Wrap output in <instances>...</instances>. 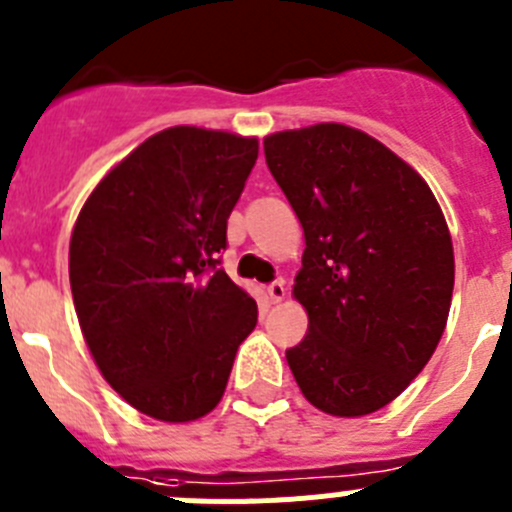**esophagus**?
<instances>
[{"label":"esophagus","mask_w":512,"mask_h":512,"mask_svg":"<svg viewBox=\"0 0 512 512\" xmlns=\"http://www.w3.org/2000/svg\"><path fill=\"white\" fill-rule=\"evenodd\" d=\"M267 295H270L272 303H283L285 295H288V288H285V280H275V283L267 285Z\"/></svg>","instance_id":"1"}]
</instances>
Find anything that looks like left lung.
<instances>
[{
  "label": "left lung",
  "mask_w": 512,
  "mask_h": 512,
  "mask_svg": "<svg viewBox=\"0 0 512 512\" xmlns=\"http://www.w3.org/2000/svg\"><path fill=\"white\" fill-rule=\"evenodd\" d=\"M265 159L303 227L293 298L308 333L285 353L331 417L379 412L427 366L455 288V252L427 181L343 123L265 136Z\"/></svg>",
  "instance_id": "1"
}]
</instances>
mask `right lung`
I'll return each instance as SVG.
<instances>
[{"instance_id":"add662e5","label":"right lung","mask_w":512,"mask_h":512,"mask_svg":"<svg viewBox=\"0 0 512 512\" xmlns=\"http://www.w3.org/2000/svg\"><path fill=\"white\" fill-rule=\"evenodd\" d=\"M257 138L174 126L98 181L70 234V290L103 379L146 417L212 412L257 303L217 270Z\"/></svg>"}]
</instances>
